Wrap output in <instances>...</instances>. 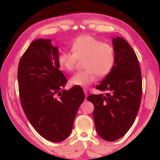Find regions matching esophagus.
I'll list each match as a JSON object with an SVG mask.
<instances>
[{
	"label": "esophagus",
	"mask_w": 160,
	"mask_h": 160,
	"mask_svg": "<svg viewBox=\"0 0 160 160\" xmlns=\"http://www.w3.org/2000/svg\"><path fill=\"white\" fill-rule=\"evenodd\" d=\"M84 93L85 94V98L87 99V98L88 96V91L86 89H84Z\"/></svg>",
	"instance_id": "obj_1"
}]
</instances>
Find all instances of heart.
<instances>
[{"instance_id": "obj_1", "label": "heart", "mask_w": 160, "mask_h": 160, "mask_svg": "<svg viewBox=\"0 0 160 160\" xmlns=\"http://www.w3.org/2000/svg\"><path fill=\"white\" fill-rule=\"evenodd\" d=\"M71 52H63L58 56L60 68L72 71L78 60H83L84 70L78 71L71 78L73 85L86 87L96 80V76L103 77L110 72L115 62L114 49L107 43L89 35L77 37L71 43Z\"/></svg>"}]
</instances>
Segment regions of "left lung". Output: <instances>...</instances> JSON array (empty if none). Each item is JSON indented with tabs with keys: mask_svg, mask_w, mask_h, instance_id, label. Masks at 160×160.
Here are the masks:
<instances>
[{
	"mask_svg": "<svg viewBox=\"0 0 160 160\" xmlns=\"http://www.w3.org/2000/svg\"><path fill=\"white\" fill-rule=\"evenodd\" d=\"M115 62L111 71L96 88L104 95L91 94L87 100L94 105L93 116L98 134L113 142L127 133L140 108L142 81L138 57L120 37L113 38Z\"/></svg>",
	"mask_w": 160,
	"mask_h": 160,
	"instance_id": "left-lung-1",
	"label": "left lung"
}]
</instances>
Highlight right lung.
Segmentation results:
<instances>
[{"label":"right lung","instance_id":"add662e5","mask_svg":"<svg viewBox=\"0 0 160 160\" xmlns=\"http://www.w3.org/2000/svg\"><path fill=\"white\" fill-rule=\"evenodd\" d=\"M52 40H33L20 58L18 68L20 100L24 113L45 138L60 142L69 137L80 104L82 87L62 89L67 80L59 70L58 49Z\"/></svg>","mask_w":160,"mask_h":160}]
</instances>
